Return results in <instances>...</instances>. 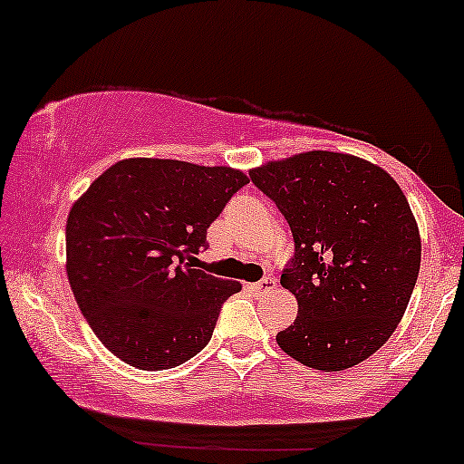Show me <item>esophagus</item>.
<instances>
[{
  "label": "esophagus",
  "mask_w": 464,
  "mask_h": 464,
  "mask_svg": "<svg viewBox=\"0 0 464 464\" xmlns=\"http://www.w3.org/2000/svg\"><path fill=\"white\" fill-rule=\"evenodd\" d=\"M276 285L275 279H270V276H266L262 281H255V284H250V290L257 292V295H262V292H273Z\"/></svg>",
  "instance_id": "obj_1"
}]
</instances>
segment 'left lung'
<instances>
[{
  "label": "left lung",
  "instance_id": "obj_1",
  "mask_svg": "<svg viewBox=\"0 0 464 464\" xmlns=\"http://www.w3.org/2000/svg\"><path fill=\"white\" fill-rule=\"evenodd\" d=\"M250 179L285 216L296 248L281 285L299 314L276 344L327 372L371 358L403 318L420 266L419 225L397 180L329 150L262 163Z\"/></svg>",
  "mask_w": 464,
  "mask_h": 464
}]
</instances>
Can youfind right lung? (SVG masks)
Wrapping results in <instances>:
<instances>
[{
	"label": "right lung",
	"mask_w": 464,
	"mask_h": 464,
	"mask_svg": "<svg viewBox=\"0 0 464 464\" xmlns=\"http://www.w3.org/2000/svg\"><path fill=\"white\" fill-rule=\"evenodd\" d=\"M248 177L228 165L121 159L67 216V276L93 334L141 371L174 369L209 343L242 290L194 268L207 228Z\"/></svg>",
	"instance_id": "1"
}]
</instances>
